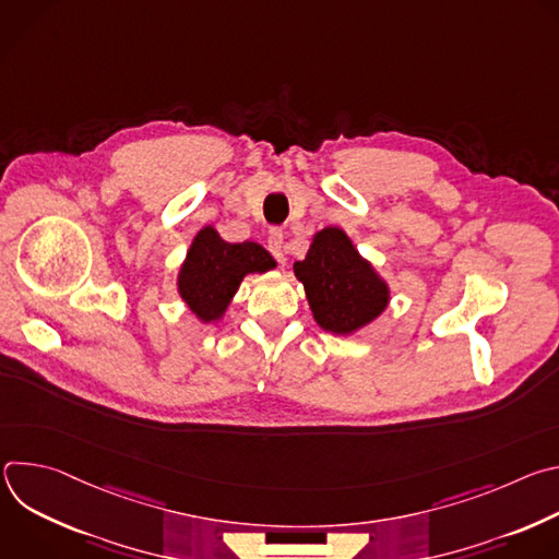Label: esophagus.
I'll use <instances>...</instances> for the list:
<instances>
[{"instance_id":"obj_1","label":"esophagus","mask_w":559,"mask_h":559,"mask_svg":"<svg viewBox=\"0 0 559 559\" xmlns=\"http://www.w3.org/2000/svg\"><path fill=\"white\" fill-rule=\"evenodd\" d=\"M267 250L272 252V257L283 263L285 261V248H283V231L281 229H270L267 234Z\"/></svg>"}]
</instances>
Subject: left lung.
I'll use <instances>...</instances> for the list:
<instances>
[{"label":"left lung","mask_w":559,"mask_h":559,"mask_svg":"<svg viewBox=\"0 0 559 559\" xmlns=\"http://www.w3.org/2000/svg\"><path fill=\"white\" fill-rule=\"evenodd\" d=\"M313 321L325 332L349 336L384 311L389 287L354 248L341 227H325L313 236L309 252L294 263Z\"/></svg>","instance_id":"obj_1"}]
</instances>
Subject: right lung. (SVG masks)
<instances>
[{
	"label": "right lung",
	"instance_id": "1",
	"mask_svg": "<svg viewBox=\"0 0 559 559\" xmlns=\"http://www.w3.org/2000/svg\"><path fill=\"white\" fill-rule=\"evenodd\" d=\"M274 259L252 241L227 243L214 227H203L179 270V294L199 321L212 323L225 313L248 274L274 270Z\"/></svg>",
	"mask_w": 559,
	"mask_h": 559
}]
</instances>
